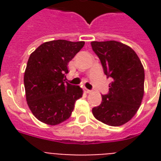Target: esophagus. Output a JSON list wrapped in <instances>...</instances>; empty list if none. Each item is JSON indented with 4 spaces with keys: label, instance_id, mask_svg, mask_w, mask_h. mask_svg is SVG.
<instances>
[{
    "label": "esophagus",
    "instance_id": "1",
    "mask_svg": "<svg viewBox=\"0 0 161 161\" xmlns=\"http://www.w3.org/2000/svg\"><path fill=\"white\" fill-rule=\"evenodd\" d=\"M84 90H85V92H86V93H90L91 92H92V90H89V89H88V88H85Z\"/></svg>",
    "mask_w": 161,
    "mask_h": 161
}]
</instances>
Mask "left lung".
<instances>
[{
	"label": "left lung",
	"mask_w": 161,
	"mask_h": 161,
	"mask_svg": "<svg viewBox=\"0 0 161 161\" xmlns=\"http://www.w3.org/2000/svg\"><path fill=\"white\" fill-rule=\"evenodd\" d=\"M103 73L113 81L109 90L102 95V103L92 109L98 120L110 126H120L130 121L139 109L143 96L145 70L131 47L119 42H92Z\"/></svg>",
	"instance_id": "1"
}]
</instances>
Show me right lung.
Listing matches in <instances>:
<instances>
[{"instance_id": "obj_1", "label": "right lung", "mask_w": 161, "mask_h": 161, "mask_svg": "<svg viewBox=\"0 0 161 161\" xmlns=\"http://www.w3.org/2000/svg\"><path fill=\"white\" fill-rule=\"evenodd\" d=\"M84 42L54 40L44 42L30 55L24 74L26 102L31 113L49 125L70 117L76 100L83 95L79 86L64 82L68 64Z\"/></svg>"}]
</instances>
